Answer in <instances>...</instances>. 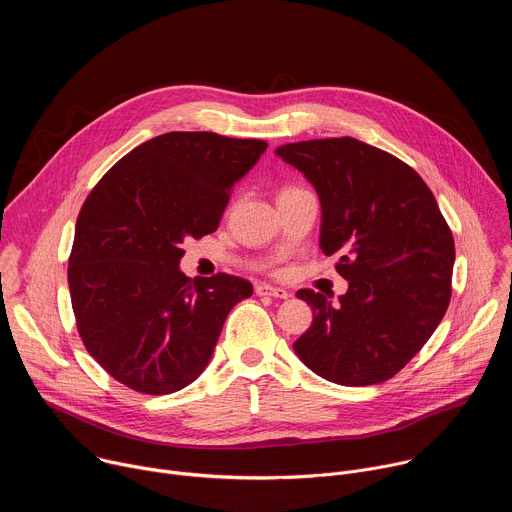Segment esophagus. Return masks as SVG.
I'll list each match as a JSON object with an SVG mask.
<instances>
[{"instance_id": "1", "label": "esophagus", "mask_w": 512, "mask_h": 512, "mask_svg": "<svg viewBox=\"0 0 512 512\" xmlns=\"http://www.w3.org/2000/svg\"><path fill=\"white\" fill-rule=\"evenodd\" d=\"M255 294L257 296H271V298H277V300H287L289 298V291H285L281 287H271V285H265V283L255 287Z\"/></svg>"}]
</instances>
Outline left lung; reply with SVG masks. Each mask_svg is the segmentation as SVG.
I'll return each mask as SVG.
<instances>
[{"instance_id": "8db88e82", "label": "left lung", "mask_w": 512, "mask_h": 512, "mask_svg": "<svg viewBox=\"0 0 512 512\" xmlns=\"http://www.w3.org/2000/svg\"><path fill=\"white\" fill-rule=\"evenodd\" d=\"M322 204L320 249L348 281L340 304L300 289L314 312L294 342L308 369L346 387L395 377L442 322L456 247L435 196L405 162L352 137L279 145Z\"/></svg>"}]
</instances>
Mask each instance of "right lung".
I'll use <instances>...</instances> for the list:
<instances>
[{"instance_id": "obj_1", "label": "right lung", "mask_w": 512, "mask_h": 512, "mask_svg": "<svg viewBox=\"0 0 512 512\" xmlns=\"http://www.w3.org/2000/svg\"><path fill=\"white\" fill-rule=\"evenodd\" d=\"M267 150L263 139L170 131L137 145L87 196L68 257L79 336L121 385L168 395L212 356L235 304L253 294L237 275L188 279L186 237L216 231L231 190Z\"/></svg>"}]
</instances>
